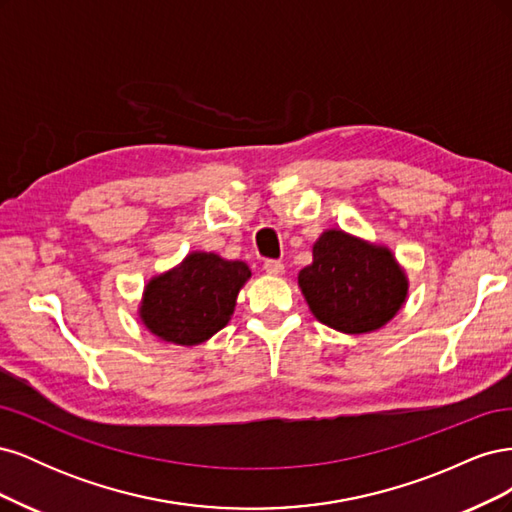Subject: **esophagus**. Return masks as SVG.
<instances>
[{
  "label": "esophagus",
  "mask_w": 512,
  "mask_h": 512,
  "mask_svg": "<svg viewBox=\"0 0 512 512\" xmlns=\"http://www.w3.org/2000/svg\"><path fill=\"white\" fill-rule=\"evenodd\" d=\"M262 269H265V273L275 275V277L284 273V265H282L280 260H267V262H265V267H262Z\"/></svg>",
  "instance_id": "34e87169"
}]
</instances>
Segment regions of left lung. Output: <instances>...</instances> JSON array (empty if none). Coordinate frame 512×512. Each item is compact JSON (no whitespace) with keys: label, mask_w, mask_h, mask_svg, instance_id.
<instances>
[{"label":"left lung","mask_w":512,"mask_h":512,"mask_svg":"<svg viewBox=\"0 0 512 512\" xmlns=\"http://www.w3.org/2000/svg\"><path fill=\"white\" fill-rule=\"evenodd\" d=\"M312 265L299 271V288L316 320L361 335L382 329L408 299V275L386 245L329 228L312 247Z\"/></svg>","instance_id":"8db88e82"}]
</instances>
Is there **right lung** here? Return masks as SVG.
<instances>
[{
    "label": "right lung",
    "mask_w": 512,
    "mask_h": 512,
    "mask_svg": "<svg viewBox=\"0 0 512 512\" xmlns=\"http://www.w3.org/2000/svg\"><path fill=\"white\" fill-rule=\"evenodd\" d=\"M250 277L243 260L190 252L177 267L145 284L138 318L162 342L198 346L226 327Z\"/></svg>",
    "instance_id": "1"
}]
</instances>
